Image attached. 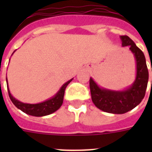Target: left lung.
Segmentation results:
<instances>
[{
    "instance_id": "left-lung-1",
    "label": "left lung",
    "mask_w": 152,
    "mask_h": 152,
    "mask_svg": "<svg viewBox=\"0 0 152 152\" xmlns=\"http://www.w3.org/2000/svg\"><path fill=\"white\" fill-rule=\"evenodd\" d=\"M122 46H129L137 62V76L134 83L124 91H111L99 87L90 78L91 99L95 106L104 112L121 114L135 108L144 99L148 82V70L144 53L127 35L120 37Z\"/></svg>"
}]
</instances>
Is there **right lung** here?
I'll return each instance as SVG.
<instances>
[{
    "label": "right lung",
    "mask_w": 152,
    "mask_h": 152,
    "mask_svg": "<svg viewBox=\"0 0 152 152\" xmlns=\"http://www.w3.org/2000/svg\"><path fill=\"white\" fill-rule=\"evenodd\" d=\"M72 80V79L64 83L61 89L57 91V94L53 97L46 100V101L37 104L23 103L22 102L15 99V98L11 95L8 84H7V88H8V95H9L11 101L12 102V103L18 109H20L23 113L29 114V115L34 116V117H42V116H46L54 113L55 111H57L61 106L62 103H63V99H64L65 88ZM6 81L8 82L7 79H6Z\"/></svg>",
    "instance_id": "add662e5"
}]
</instances>
